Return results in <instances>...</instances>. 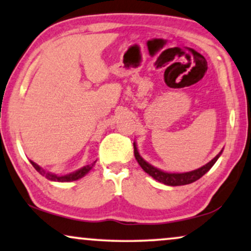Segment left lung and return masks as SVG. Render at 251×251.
<instances>
[{"label":"left lung","instance_id":"1","mask_svg":"<svg viewBox=\"0 0 251 251\" xmlns=\"http://www.w3.org/2000/svg\"><path fill=\"white\" fill-rule=\"evenodd\" d=\"M221 153H222V150L220 153L216 154L211 162H208L206 165L201 166L199 169L193 170V171L184 172V173H170V172L162 171V170L154 168V166L151 165V164L145 162V160L141 157V154L137 150V145H136V143L134 142L135 158L141 165V168L143 169L148 175L151 176L153 179H156V180H158L159 182H163V184L165 185H169V186H181V185H187V184H191V182L197 181L198 179H200L203 175H205V173H207L209 170H211V168L214 165L216 160L219 159V157H220Z\"/></svg>","mask_w":251,"mask_h":251}]
</instances>
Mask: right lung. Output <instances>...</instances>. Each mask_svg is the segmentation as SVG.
Wrapping results in <instances>:
<instances>
[{
    "label": "right lung",
    "instance_id": "add662e5",
    "mask_svg": "<svg viewBox=\"0 0 251 251\" xmlns=\"http://www.w3.org/2000/svg\"><path fill=\"white\" fill-rule=\"evenodd\" d=\"M30 163L32 164V166L35 168L37 171H38L40 175L44 176L46 179H49V180L51 181H59V182H65V181H74V180H78V179L82 178L83 176H86L87 173L91 171L93 169V166H94V163L89 164V165H86L83 166V168L76 170V171H74L72 173H69V175H65V176H58V175H54V173H51V172H48L45 171L44 169L40 168L39 165H37L35 162H32V160H30Z\"/></svg>",
    "mask_w": 251,
    "mask_h": 251
}]
</instances>
